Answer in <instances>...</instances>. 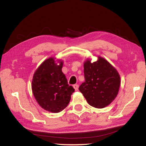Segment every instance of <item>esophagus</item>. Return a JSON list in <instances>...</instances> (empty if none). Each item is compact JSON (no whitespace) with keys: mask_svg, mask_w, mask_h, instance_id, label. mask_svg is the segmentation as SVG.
Wrapping results in <instances>:
<instances>
[{"mask_svg":"<svg viewBox=\"0 0 146 146\" xmlns=\"http://www.w3.org/2000/svg\"><path fill=\"white\" fill-rule=\"evenodd\" d=\"M73 88H75V90L76 91V90H78V85H77V84H76V85H74L73 86Z\"/></svg>","mask_w":146,"mask_h":146,"instance_id":"obj_1","label":"esophagus"}]
</instances>
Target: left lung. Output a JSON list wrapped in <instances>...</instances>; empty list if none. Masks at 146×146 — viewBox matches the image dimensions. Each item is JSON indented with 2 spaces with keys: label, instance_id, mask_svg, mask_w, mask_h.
<instances>
[{
  "label": "left lung",
  "instance_id": "obj_1",
  "mask_svg": "<svg viewBox=\"0 0 146 146\" xmlns=\"http://www.w3.org/2000/svg\"><path fill=\"white\" fill-rule=\"evenodd\" d=\"M85 82L79 90L91 106L102 108L111 104L118 94L120 78L115 68L104 58L99 56L94 63H84Z\"/></svg>",
  "mask_w": 146,
  "mask_h": 146
}]
</instances>
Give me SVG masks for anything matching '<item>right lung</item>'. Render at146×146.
Masks as SVG:
<instances>
[{"instance_id": "obj_1", "label": "right lung", "mask_w": 146, "mask_h": 146, "mask_svg": "<svg viewBox=\"0 0 146 146\" xmlns=\"http://www.w3.org/2000/svg\"><path fill=\"white\" fill-rule=\"evenodd\" d=\"M58 64L54 58L42 62L33 75L32 90L36 101L44 110L58 113L66 108L75 92L69 86L66 76L62 72L63 61Z\"/></svg>"}]
</instances>
